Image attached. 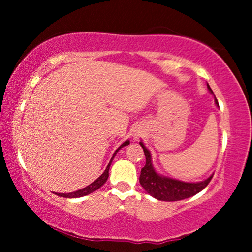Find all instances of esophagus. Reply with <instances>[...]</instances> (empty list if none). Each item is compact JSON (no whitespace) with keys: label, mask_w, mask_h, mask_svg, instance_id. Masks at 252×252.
<instances>
[{"label":"esophagus","mask_w":252,"mask_h":252,"mask_svg":"<svg viewBox=\"0 0 252 252\" xmlns=\"http://www.w3.org/2000/svg\"><path fill=\"white\" fill-rule=\"evenodd\" d=\"M134 136H135V137L141 136V132H140V130H135V133H134Z\"/></svg>","instance_id":"obj_1"}]
</instances>
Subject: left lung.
Here are the masks:
<instances>
[{
  "mask_svg": "<svg viewBox=\"0 0 252 252\" xmlns=\"http://www.w3.org/2000/svg\"><path fill=\"white\" fill-rule=\"evenodd\" d=\"M208 88L210 92L213 93L209 85ZM216 104L219 106L217 99ZM140 146L143 148L144 155H146V165L141 170L140 184L146 189L148 194H150L155 198L159 199V201L174 202L191 197V196H194L197 192L203 190L210 184V181H211L213 175H211V177L204 181L196 182V184L175 180V179L167 177H161V175L156 173V171L154 170L153 164H151V156L149 150L144 147L142 142H140Z\"/></svg>",
  "mask_w": 252,
  "mask_h": 252,
  "instance_id": "obj_1",
  "label": "left lung"
}]
</instances>
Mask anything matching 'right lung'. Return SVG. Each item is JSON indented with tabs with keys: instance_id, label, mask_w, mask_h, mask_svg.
<instances>
[{
	"instance_id": "1",
	"label": "right lung",
	"mask_w": 252,
	"mask_h": 252,
	"mask_svg": "<svg viewBox=\"0 0 252 252\" xmlns=\"http://www.w3.org/2000/svg\"><path fill=\"white\" fill-rule=\"evenodd\" d=\"M128 144H129V141H125V142H124V143L122 144V146H120V147L118 148V149L116 150V153L113 154V156H112V158H111V160H110V163L108 164V166H106L105 171L103 172V174H102L101 177H99V178L96 179V180H95L94 182H92L91 185L87 186V187H85V188H82V189H79V190H77V191L68 192V194H58V192H57L56 195L61 196V197H66V198H77V197H82V196H86V195L91 194V192H93V191L97 190V189H98L99 187H102V186L105 184V181L108 180V178H109V168H110V165H111V163H112L113 157L116 156V154L118 153L119 149H122V148H123V147H125V146H128Z\"/></svg>"
}]
</instances>
